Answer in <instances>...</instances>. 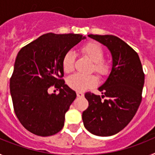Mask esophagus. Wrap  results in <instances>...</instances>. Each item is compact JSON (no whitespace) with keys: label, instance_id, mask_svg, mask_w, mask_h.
<instances>
[{"label":"esophagus","instance_id":"esophagus-1","mask_svg":"<svg viewBox=\"0 0 155 155\" xmlns=\"http://www.w3.org/2000/svg\"><path fill=\"white\" fill-rule=\"evenodd\" d=\"M77 95H78V97H83L84 93L81 92V91H77Z\"/></svg>","mask_w":155,"mask_h":155}]
</instances>
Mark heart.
<instances>
[{
    "mask_svg": "<svg viewBox=\"0 0 155 155\" xmlns=\"http://www.w3.org/2000/svg\"><path fill=\"white\" fill-rule=\"evenodd\" d=\"M81 52L84 57H87L91 62V71H94L99 77H105L109 74L111 65L104 58V51L102 46L97 42H88L81 48ZM75 57L73 52L68 51L64 54L62 60V67L67 74L71 73L74 68ZM68 84L72 89L83 91L93 87L97 84V78L94 75L77 74L70 77Z\"/></svg>",
    "mask_w": 155,
    "mask_h": 155,
    "instance_id": "b5f03b06",
    "label": "heart"
}]
</instances>
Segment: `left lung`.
I'll list each match as a JSON object with an SVG mask.
<instances>
[{
    "label": "left lung",
    "mask_w": 155,
    "mask_h": 155,
    "mask_svg": "<svg viewBox=\"0 0 155 155\" xmlns=\"http://www.w3.org/2000/svg\"><path fill=\"white\" fill-rule=\"evenodd\" d=\"M106 46L113 57L112 71L98 91L86 92L88 107L82 113L84 126L97 136H112L122 130L136 114L142 100L144 73L137 53L118 37L89 35ZM104 97H106L103 100Z\"/></svg>",
    "instance_id": "8db88e82"
}]
</instances>
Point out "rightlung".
<instances>
[{
  "mask_svg": "<svg viewBox=\"0 0 155 155\" xmlns=\"http://www.w3.org/2000/svg\"><path fill=\"white\" fill-rule=\"evenodd\" d=\"M84 39L80 34H44L18 53L10 91L16 116L29 132L48 137L64 127L65 113L77 94L62 78V60ZM51 87L60 92L49 94Z\"/></svg>",
  "mask_w": 155,
  "mask_h": 155,
  "instance_id": "add662e5",
  "label": "right lung"
}]
</instances>
